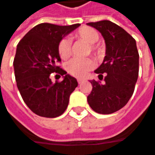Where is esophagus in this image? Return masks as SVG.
Masks as SVG:
<instances>
[{"mask_svg": "<svg viewBox=\"0 0 155 155\" xmlns=\"http://www.w3.org/2000/svg\"><path fill=\"white\" fill-rule=\"evenodd\" d=\"M77 81H78V83H79V84H81V82L83 81V80H82V79H78Z\"/></svg>", "mask_w": 155, "mask_h": 155, "instance_id": "esophagus-1", "label": "esophagus"}]
</instances>
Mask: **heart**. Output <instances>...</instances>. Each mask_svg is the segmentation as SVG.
<instances>
[{
	"label": "heart",
	"mask_w": 155,
	"mask_h": 155,
	"mask_svg": "<svg viewBox=\"0 0 155 155\" xmlns=\"http://www.w3.org/2000/svg\"><path fill=\"white\" fill-rule=\"evenodd\" d=\"M75 38L81 39L88 44H91V50L96 52L98 47L95 45L99 39V33L91 27H82L76 33ZM60 58L63 59H68L71 55V43L68 39L63 38L60 40L58 46ZM95 63L91 59H73L67 64V70L69 74L74 77H84L87 74L94 68Z\"/></svg>",
	"instance_id": "b5f03b06"
}]
</instances>
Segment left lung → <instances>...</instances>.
Here are the masks:
<instances>
[{
	"label": "left lung",
	"mask_w": 155,
	"mask_h": 155,
	"mask_svg": "<svg viewBox=\"0 0 155 155\" xmlns=\"http://www.w3.org/2000/svg\"><path fill=\"white\" fill-rule=\"evenodd\" d=\"M87 24L102 34L106 45L104 59L95 70L99 80L104 75V82L90 81L93 87L87 96V103L97 113L111 114L122 109L133 94L139 76L140 56L136 41L110 21Z\"/></svg>",
	"instance_id": "obj_1"
}]
</instances>
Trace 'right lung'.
<instances>
[{"mask_svg":"<svg viewBox=\"0 0 155 155\" xmlns=\"http://www.w3.org/2000/svg\"><path fill=\"white\" fill-rule=\"evenodd\" d=\"M80 25L40 23L17 45L13 63L16 86L26 105L40 117L62 115L68 108L70 95L78 86L76 79L67 74L56 63L61 60L59 43ZM52 72L62 75L63 81L53 84L50 79Z\"/></svg>","mask_w":155,"mask_h":155,"instance_id":"add662e5","label":"right lung"}]
</instances>
